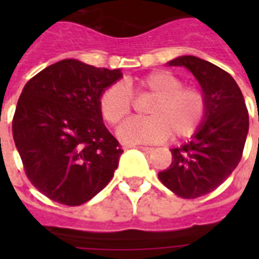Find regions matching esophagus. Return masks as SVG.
<instances>
[{
	"mask_svg": "<svg viewBox=\"0 0 259 259\" xmlns=\"http://www.w3.org/2000/svg\"><path fill=\"white\" fill-rule=\"evenodd\" d=\"M137 149L145 152V153H152L153 152V148H149V146H136Z\"/></svg>",
	"mask_w": 259,
	"mask_h": 259,
	"instance_id": "esophagus-1",
	"label": "esophagus"
}]
</instances>
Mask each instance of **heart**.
Masks as SVG:
<instances>
[{
  "label": "heart",
  "mask_w": 259,
  "mask_h": 259,
  "mask_svg": "<svg viewBox=\"0 0 259 259\" xmlns=\"http://www.w3.org/2000/svg\"><path fill=\"white\" fill-rule=\"evenodd\" d=\"M183 84L168 71H153L134 86L126 84L136 95H153V101L146 109L148 118L129 119L119 126V140L125 144H157L172 136L187 138L196 133L207 114V99L200 89ZM126 89L115 83L101 94L99 109L110 125L123 121L132 111V97Z\"/></svg>",
  "instance_id": "b5f03b06"
}]
</instances>
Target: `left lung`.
<instances>
[{"label": "left lung", "mask_w": 259, "mask_h": 259, "mask_svg": "<svg viewBox=\"0 0 259 259\" xmlns=\"http://www.w3.org/2000/svg\"><path fill=\"white\" fill-rule=\"evenodd\" d=\"M169 66L188 68L207 99V114L191 141L170 149L172 164L158 173L166 188L184 199L212 192L242 158L249 132V111L233 76L196 56H180Z\"/></svg>", "instance_id": "8db88e82"}]
</instances>
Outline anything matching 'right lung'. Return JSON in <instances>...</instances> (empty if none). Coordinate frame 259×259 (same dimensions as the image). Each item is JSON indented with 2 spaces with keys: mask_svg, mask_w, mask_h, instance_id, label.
Returning <instances> with one entry per match:
<instances>
[{
  "mask_svg": "<svg viewBox=\"0 0 259 259\" xmlns=\"http://www.w3.org/2000/svg\"><path fill=\"white\" fill-rule=\"evenodd\" d=\"M66 59L26 83L12 130L26 177L48 199L80 205L113 179L122 148L106 129L99 109L103 90L121 78Z\"/></svg>",
  "mask_w": 259,
  "mask_h": 259,
  "instance_id": "obj_1",
  "label": "right lung"
}]
</instances>
